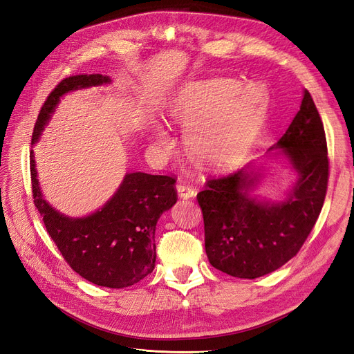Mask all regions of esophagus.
Returning a JSON list of instances; mask_svg holds the SVG:
<instances>
[{
	"label": "esophagus",
	"instance_id": "34e87169",
	"mask_svg": "<svg viewBox=\"0 0 354 354\" xmlns=\"http://www.w3.org/2000/svg\"><path fill=\"white\" fill-rule=\"evenodd\" d=\"M176 191H178V196L182 198V199H189V198H194L196 195V191L185 182H178Z\"/></svg>",
	"mask_w": 354,
	"mask_h": 354
}]
</instances>
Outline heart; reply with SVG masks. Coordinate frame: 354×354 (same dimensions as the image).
<instances>
[{"mask_svg":"<svg viewBox=\"0 0 354 354\" xmlns=\"http://www.w3.org/2000/svg\"><path fill=\"white\" fill-rule=\"evenodd\" d=\"M268 93L258 84L241 86L232 79H211L182 86L171 102L172 116L188 124L185 142L191 155L205 166L230 167L243 159L264 127ZM156 145L169 142L156 124Z\"/></svg>","mask_w":354,"mask_h":354,"instance_id":"1","label":"heart"}]
</instances>
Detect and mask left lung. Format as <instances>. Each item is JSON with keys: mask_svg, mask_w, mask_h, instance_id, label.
<instances>
[{"mask_svg": "<svg viewBox=\"0 0 354 354\" xmlns=\"http://www.w3.org/2000/svg\"><path fill=\"white\" fill-rule=\"evenodd\" d=\"M270 156L286 158L297 174L284 199L254 194L263 176L254 165L209 179L196 196L209 263L232 277L252 280L283 267L300 251L322 212L328 179L327 142L307 90L286 133L270 147Z\"/></svg>", "mask_w": 354, "mask_h": 354, "instance_id": "8db88e82", "label": "left lung"}]
</instances>
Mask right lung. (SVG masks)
Wrapping results in <instances>:
<instances>
[{
  "instance_id": "obj_1",
  "label": "right lung",
  "mask_w": 354,
  "mask_h": 354,
  "mask_svg": "<svg viewBox=\"0 0 354 354\" xmlns=\"http://www.w3.org/2000/svg\"><path fill=\"white\" fill-rule=\"evenodd\" d=\"M109 83L111 79L102 74H80L62 80L41 107L34 126L32 145L39 142L64 95ZM30 169L34 205L41 214L54 244L79 275L100 287L124 288L153 271L158 219L178 199L174 178L127 172L120 187L102 208L86 216L73 218L54 209L44 199L32 151Z\"/></svg>"
}]
</instances>
